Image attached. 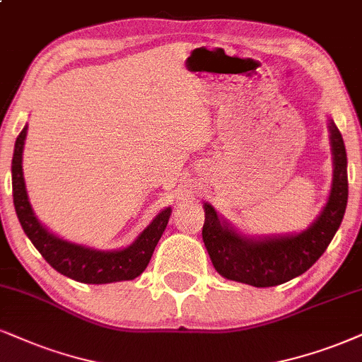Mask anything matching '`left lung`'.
Returning <instances> with one entry per match:
<instances>
[{"label":"left lung","instance_id":"left-lung-1","mask_svg":"<svg viewBox=\"0 0 362 362\" xmlns=\"http://www.w3.org/2000/svg\"><path fill=\"white\" fill-rule=\"evenodd\" d=\"M332 185L319 216L298 233L245 235L203 203V242L221 276L252 287H275L302 275L319 260L341 226L347 206V156L341 132L329 117Z\"/></svg>","mask_w":362,"mask_h":362}]
</instances>
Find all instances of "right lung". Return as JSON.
<instances>
[{
    "instance_id": "add662e5",
    "label": "right lung",
    "mask_w": 362,
    "mask_h": 362,
    "mask_svg": "<svg viewBox=\"0 0 362 362\" xmlns=\"http://www.w3.org/2000/svg\"><path fill=\"white\" fill-rule=\"evenodd\" d=\"M26 131H28V124L16 137L15 151H13V203H15L16 216L21 223V228L35 245V248L42 253V257L58 274L82 284H112L122 282V280H134L136 276H139L153 257L163 231L166 230L169 216L173 213L171 206L159 211L154 220L126 248L97 250L60 238L40 223L30 204L23 176Z\"/></svg>"
}]
</instances>
